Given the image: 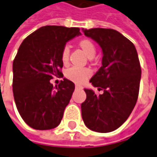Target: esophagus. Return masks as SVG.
I'll list each match as a JSON object with an SVG mask.
<instances>
[{
	"label": "esophagus",
	"instance_id": "1",
	"mask_svg": "<svg viewBox=\"0 0 157 157\" xmlns=\"http://www.w3.org/2000/svg\"><path fill=\"white\" fill-rule=\"evenodd\" d=\"M75 89H82V87H80V86H78V85H76V86H75Z\"/></svg>",
	"mask_w": 157,
	"mask_h": 157
}]
</instances>
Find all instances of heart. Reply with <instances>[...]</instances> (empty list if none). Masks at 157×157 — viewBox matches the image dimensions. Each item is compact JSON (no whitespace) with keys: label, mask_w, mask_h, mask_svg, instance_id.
<instances>
[{"label":"heart","mask_w":157,"mask_h":157,"mask_svg":"<svg viewBox=\"0 0 157 157\" xmlns=\"http://www.w3.org/2000/svg\"><path fill=\"white\" fill-rule=\"evenodd\" d=\"M78 46L87 55V57L92 58L96 53V46L92 40L88 38H82L78 42ZM70 58V50L68 47H64L61 52V60L63 64H67ZM90 71L87 69L72 67L65 72V77L73 82L75 84H82L90 76Z\"/></svg>","instance_id":"1"}]
</instances>
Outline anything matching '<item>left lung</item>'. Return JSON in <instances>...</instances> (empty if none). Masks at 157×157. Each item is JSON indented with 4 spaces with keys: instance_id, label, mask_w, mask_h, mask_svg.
<instances>
[{
    "instance_id": "left-lung-1",
    "label": "left lung",
    "mask_w": 157,
    "mask_h": 157,
    "mask_svg": "<svg viewBox=\"0 0 157 157\" xmlns=\"http://www.w3.org/2000/svg\"><path fill=\"white\" fill-rule=\"evenodd\" d=\"M102 49V66L90 82L102 94L84 89L87 98L82 103V116L87 128L110 132L121 126L132 113L139 94L141 66L133 43L107 28L83 30Z\"/></svg>"
}]
</instances>
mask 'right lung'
Returning <instances> with one entry per match:
<instances>
[{
	"label": "right lung",
	"instance_id": "right-lung-1",
	"mask_svg": "<svg viewBox=\"0 0 157 157\" xmlns=\"http://www.w3.org/2000/svg\"><path fill=\"white\" fill-rule=\"evenodd\" d=\"M80 34L78 27L45 25L21 43L13 63V93L18 112L30 127L50 130L60 124L75 84L63 78L53 87L50 81L63 76L61 52Z\"/></svg>",
	"mask_w": 157,
	"mask_h": 157
}]
</instances>
